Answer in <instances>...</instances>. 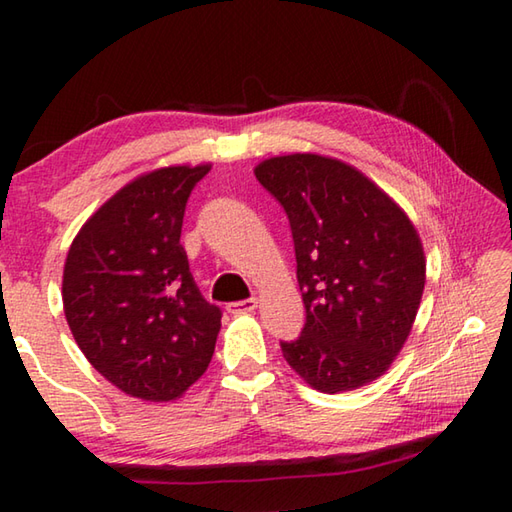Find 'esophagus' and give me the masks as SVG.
Segmentation results:
<instances>
[{
    "label": "esophagus",
    "mask_w": 512,
    "mask_h": 512,
    "mask_svg": "<svg viewBox=\"0 0 512 512\" xmlns=\"http://www.w3.org/2000/svg\"><path fill=\"white\" fill-rule=\"evenodd\" d=\"M255 307H257V298H246V300L230 302L228 311L230 314H246V311H255Z\"/></svg>",
    "instance_id": "34e87169"
}]
</instances>
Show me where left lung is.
<instances>
[{"mask_svg": "<svg viewBox=\"0 0 512 512\" xmlns=\"http://www.w3.org/2000/svg\"><path fill=\"white\" fill-rule=\"evenodd\" d=\"M255 176L284 207L296 250L305 327L280 341L289 366L323 393L377 379L402 350L424 291L418 232L350 164L293 153Z\"/></svg>", "mask_w": 512, "mask_h": 512, "instance_id": "obj_1", "label": "left lung"}]
</instances>
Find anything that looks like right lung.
Returning <instances> with one entry per match:
<instances>
[{"mask_svg":"<svg viewBox=\"0 0 512 512\" xmlns=\"http://www.w3.org/2000/svg\"><path fill=\"white\" fill-rule=\"evenodd\" d=\"M207 171L167 167L133 180L67 253L69 329L92 366L140 400H176L212 361L223 311L201 296L180 246L187 201Z\"/></svg>","mask_w":512,"mask_h":512,"instance_id":"1","label":"right lung"}]
</instances>
